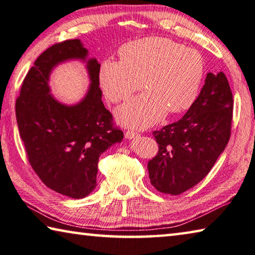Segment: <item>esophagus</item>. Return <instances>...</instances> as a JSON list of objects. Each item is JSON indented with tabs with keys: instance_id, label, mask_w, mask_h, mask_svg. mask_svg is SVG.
<instances>
[{
	"instance_id": "obj_1",
	"label": "esophagus",
	"mask_w": 255,
	"mask_h": 255,
	"mask_svg": "<svg viewBox=\"0 0 255 255\" xmlns=\"http://www.w3.org/2000/svg\"><path fill=\"white\" fill-rule=\"evenodd\" d=\"M124 135H125V139H134V137H136L139 134H137V133L134 132V131L128 130L127 132L124 133Z\"/></svg>"
}]
</instances>
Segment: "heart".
I'll return each mask as SVG.
<instances>
[{
    "mask_svg": "<svg viewBox=\"0 0 255 255\" xmlns=\"http://www.w3.org/2000/svg\"><path fill=\"white\" fill-rule=\"evenodd\" d=\"M121 61L105 60L99 83L112 103L128 99L141 87L148 91L116 111L120 123L135 128L151 127L164 118L189 108L204 76L201 54L161 37L130 41L120 49Z\"/></svg>",
    "mask_w": 255,
    "mask_h": 255,
    "instance_id": "heart-1",
    "label": "heart"
}]
</instances>
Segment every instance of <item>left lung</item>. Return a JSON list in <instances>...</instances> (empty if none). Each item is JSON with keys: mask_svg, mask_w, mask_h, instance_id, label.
<instances>
[{"mask_svg": "<svg viewBox=\"0 0 255 255\" xmlns=\"http://www.w3.org/2000/svg\"><path fill=\"white\" fill-rule=\"evenodd\" d=\"M233 106L226 76L208 73L186 114L152 133L159 149L148 162V172L156 190L177 195L207 176L229 141Z\"/></svg>", "mask_w": 255, "mask_h": 255, "instance_id": "left-lung-1", "label": "left lung"}]
</instances>
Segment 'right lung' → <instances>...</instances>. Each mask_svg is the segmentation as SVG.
Returning a JSON list of instances; mask_svg holds the SVG:
<instances>
[{
    "label": "right lung",
    "mask_w": 255,
    "mask_h": 255,
    "mask_svg": "<svg viewBox=\"0 0 255 255\" xmlns=\"http://www.w3.org/2000/svg\"><path fill=\"white\" fill-rule=\"evenodd\" d=\"M70 59L85 61L91 79L85 98L74 106L56 101L48 86L52 69ZM99 69L80 39L55 44L35 61L15 102L19 133L32 169L46 186L73 199L94 191L100 155L123 140L102 102Z\"/></svg>",
    "instance_id": "obj_1"
}]
</instances>
